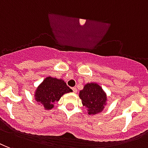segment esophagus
<instances>
[{"instance_id": "1", "label": "esophagus", "mask_w": 148, "mask_h": 148, "mask_svg": "<svg viewBox=\"0 0 148 148\" xmlns=\"http://www.w3.org/2000/svg\"><path fill=\"white\" fill-rule=\"evenodd\" d=\"M72 89H73V92H74V93H76V92H77V89H76L75 87H73Z\"/></svg>"}]
</instances>
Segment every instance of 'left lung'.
<instances>
[{
  "label": "left lung",
  "mask_w": 148,
  "mask_h": 148,
  "mask_svg": "<svg viewBox=\"0 0 148 148\" xmlns=\"http://www.w3.org/2000/svg\"><path fill=\"white\" fill-rule=\"evenodd\" d=\"M82 104L87 109L89 115L101 113L107 104V95L97 83H87L79 94Z\"/></svg>",
  "instance_id": "left-lung-1"
}]
</instances>
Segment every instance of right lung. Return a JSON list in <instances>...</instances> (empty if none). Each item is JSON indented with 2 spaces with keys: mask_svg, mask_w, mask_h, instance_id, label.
I'll list each match as a JSON object with an SVG mask.
<instances>
[{
  "mask_svg": "<svg viewBox=\"0 0 148 148\" xmlns=\"http://www.w3.org/2000/svg\"><path fill=\"white\" fill-rule=\"evenodd\" d=\"M73 92L62 79L47 76L34 91V99L45 110H51L64 94Z\"/></svg>",
  "mask_w": 148,
  "mask_h": 148,
  "instance_id": "right-lung-1",
  "label": "right lung"
}]
</instances>
